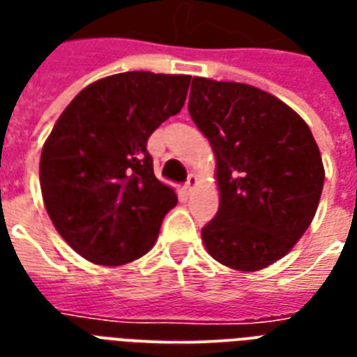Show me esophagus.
<instances>
[{"label":"esophagus","instance_id":"esophagus-1","mask_svg":"<svg viewBox=\"0 0 357 357\" xmlns=\"http://www.w3.org/2000/svg\"><path fill=\"white\" fill-rule=\"evenodd\" d=\"M196 183H198V178H196V174H190L189 179H187V183H185V187H183L185 195H190V192H192V189L196 187Z\"/></svg>","mask_w":357,"mask_h":357}]
</instances>
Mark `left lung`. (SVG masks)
<instances>
[{"instance_id":"left-lung-1","label":"left lung","mask_w":357,"mask_h":357,"mask_svg":"<svg viewBox=\"0 0 357 357\" xmlns=\"http://www.w3.org/2000/svg\"><path fill=\"white\" fill-rule=\"evenodd\" d=\"M190 119L217 157L220 206L202 228L218 263L254 272L282 259L315 217L324 167L307 123L268 92L195 77Z\"/></svg>"}]
</instances>
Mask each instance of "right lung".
I'll list each match as a JSON object with an SVG mask.
<instances>
[{"mask_svg": "<svg viewBox=\"0 0 357 357\" xmlns=\"http://www.w3.org/2000/svg\"><path fill=\"white\" fill-rule=\"evenodd\" d=\"M190 75L123 72L85 86L53 126L40 189L61 237L85 259L119 266L155 243L178 204L153 174L150 135L181 111Z\"/></svg>", "mask_w": 357, "mask_h": 357, "instance_id": "right-lung-1", "label": "right lung"}]
</instances>
